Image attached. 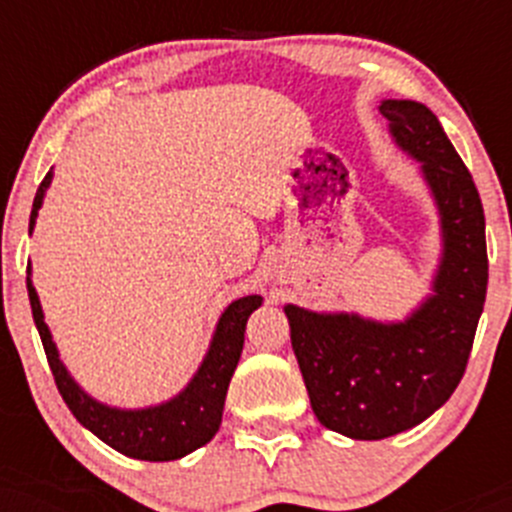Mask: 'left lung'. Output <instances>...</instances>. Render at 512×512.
I'll return each mask as SVG.
<instances>
[{"label": "left lung", "mask_w": 512, "mask_h": 512, "mask_svg": "<svg viewBox=\"0 0 512 512\" xmlns=\"http://www.w3.org/2000/svg\"><path fill=\"white\" fill-rule=\"evenodd\" d=\"M396 146L418 160L441 225L431 294L399 322L285 304L289 339L314 416L354 441H381L426 421L463 379L488 287L485 215L471 173L436 113L384 98Z\"/></svg>", "instance_id": "8db88e82"}]
</instances>
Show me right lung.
Segmentation results:
<instances>
[{"label": "right lung", "mask_w": 512, "mask_h": 512, "mask_svg": "<svg viewBox=\"0 0 512 512\" xmlns=\"http://www.w3.org/2000/svg\"><path fill=\"white\" fill-rule=\"evenodd\" d=\"M51 178H54V168L46 173L39 190H36L32 218H29V235L34 232ZM27 289L34 324L39 329L41 344H44L46 359H49L61 399L66 401L76 421L89 428L106 446L116 448L118 453L128 458H138V461H178V458L193 453L195 448L205 446L218 433L220 421H223L227 386H230L242 354V344H245L247 317L262 304L260 294H245V297L227 304L218 324H215L208 352L180 394L163 401V404L146 406V409H118V406H108L86 394L76 384L74 376L69 374L64 361L59 359V349L51 339L49 327L44 322V312H41L39 294L34 289L32 267L27 270Z\"/></svg>", "instance_id": "obj_1"}]
</instances>
